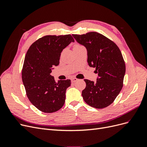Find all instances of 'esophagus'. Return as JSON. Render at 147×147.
Returning a JSON list of instances; mask_svg holds the SVG:
<instances>
[{
	"label": "esophagus",
	"mask_w": 147,
	"mask_h": 147,
	"mask_svg": "<svg viewBox=\"0 0 147 147\" xmlns=\"http://www.w3.org/2000/svg\"><path fill=\"white\" fill-rule=\"evenodd\" d=\"M77 80H78V79L76 78H72V80H71V81H72V83H74L75 82H77Z\"/></svg>",
	"instance_id": "1"
}]
</instances>
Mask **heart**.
<instances>
[{"instance_id":"b5f03b06","label":"heart","mask_w":147,"mask_h":147,"mask_svg":"<svg viewBox=\"0 0 147 147\" xmlns=\"http://www.w3.org/2000/svg\"><path fill=\"white\" fill-rule=\"evenodd\" d=\"M80 47V45H75L74 46V47Z\"/></svg>"}]
</instances>
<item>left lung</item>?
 Wrapping results in <instances>:
<instances>
[{"label": "left lung", "mask_w": 147, "mask_h": 147, "mask_svg": "<svg viewBox=\"0 0 147 147\" xmlns=\"http://www.w3.org/2000/svg\"><path fill=\"white\" fill-rule=\"evenodd\" d=\"M77 42L87 50L88 63L98 74L96 82L84 79L82 91L87 104L96 109L110 105L123 88L126 65L121 51L113 41L96 32L73 34Z\"/></svg>", "instance_id": "8db88e82"}]
</instances>
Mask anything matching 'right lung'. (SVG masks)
<instances>
[{
	"instance_id": "add662e5",
	"label": "right lung",
	"mask_w": 147,
	"mask_h": 147,
	"mask_svg": "<svg viewBox=\"0 0 147 147\" xmlns=\"http://www.w3.org/2000/svg\"><path fill=\"white\" fill-rule=\"evenodd\" d=\"M74 42L70 34L45 35L34 42L26 53L22 80L29 100L43 112H55L64 104L70 80L56 82L50 74L59 65L63 49Z\"/></svg>"
}]
</instances>
